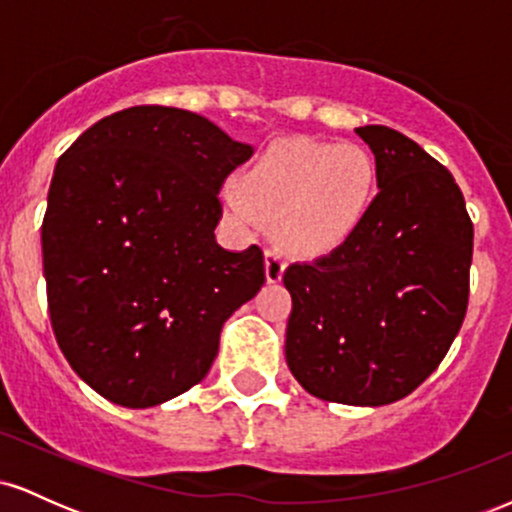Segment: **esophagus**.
Wrapping results in <instances>:
<instances>
[{"label": "esophagus", "mask_w": 512, "mask_h": 512, "mask_svg": "<svg viewBox=\"0 0 512 512\" xmlns=\"http://www.w3.org/2000/svg\"><path fill=\"white\" fill-rule=\"evenodd\" d=\"M284 269H286V262H284V255H281V250L279 248H267V252H264V272H267L269 284H276V281H281V276H284Z\"/></svg>", "instance_id": "1"}]
</instances>
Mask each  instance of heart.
<instances>
[{
  "label": "heart",
  "mask_w": 512,
  "mask_h": 512,
  "mask_svg": "<svg viewBox=\"0 0 512 512\" xmlns=\"http://www.w3.org/2000/svg\"><path fill=\"white\" fill-rule=\"evenodd\" d=\"M373 156L358 144L308 137L276 139L238 175L228 209L250 223L252 211L274 219L276 238L305 257L339 250L366 221L375 197Z\"/></svg>",
  "instance_id": "b5f03b06"
}]
</instances>
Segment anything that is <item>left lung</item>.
<instances>
[{
    "label": "left lung",
    "instance_id": "8db88e82",
    "mask_svg": "<svg viewBox=\"0 0 512 512\" xmlns=\"http://www.w3.org/2000/svg\"><path fill=\"white\" fill-rule=\"evenodd\" d=\"M378 170L366 221L284 272L286 363L313 397L383 407L414 392L460 332L474 226L450 170L383 125L356 127Z\"/></svg>",
    "mask_w": 512,
    "mask_h": 512
}]
</instances>
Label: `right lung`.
I'll use <instances>...</instances> for the list:
<instances>
[{"mask_svg":"<svg viewBox=\"0 0 512 512\" xmlns=\"http://www.w3.org/2000/svg\"><path fill=\"white\" fill-rule=\"evenodd\" d=\"M252 146L207 117L137 105L60 156L43 219L52 330L98 395L146 409L209 373L223 322L264 284L257 245L223 250L219 190Z\"/></svg>","mask_w":512,"mask_h":512,"instance_id":"1","label":"right lung"}]
</instances>
